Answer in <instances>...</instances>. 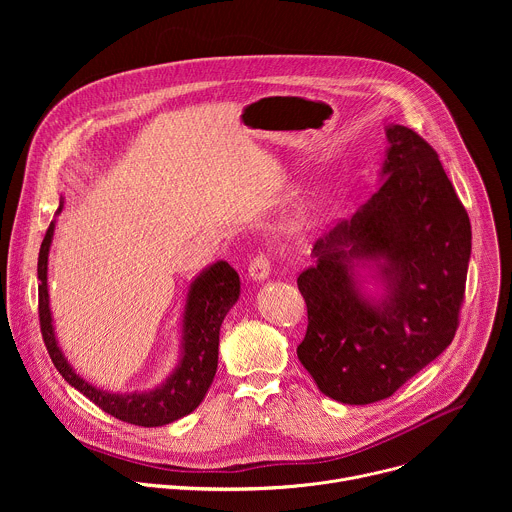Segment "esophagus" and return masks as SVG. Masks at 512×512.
Returning <instances> with one entry per match:
<instances>
[{"label": "esophagus", "mask_w": 512, "mask_h": 512, "mask_svg": "<svg viewBox=\"0 0 512 512\" xmlns=\"http://www.w3.org/2000/svg\"><path fill=\"white\" fill-rule=\"evenodd\" d=\"M271 273V257L267 253H257L251 261H249V275L255 281H263L267 279Z\"/></svg>", "instance_id": "34e87169"}]
</instances>
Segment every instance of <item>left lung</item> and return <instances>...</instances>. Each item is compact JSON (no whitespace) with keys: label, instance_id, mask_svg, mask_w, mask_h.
Here are the masks:
<instances>
[{"label":"left lung","instance_id":"left-lung-1","mask_svg":"<svg viewBox=\"0 0 512 512\" xmlns=\"http://www.w3.org/2000/svg\"><path fill=\"white\" fill-rule=\"evenodd\" d=\"M383 184L314 245L298 277L308 330L298 358L318 389L348 405L391 397L456 336L472 249L470 218L431 145L391 125ZM358 258L386 261V300L353 285Z\"/></svg>","mask_w":512,"mask_h":512}]
</instances>
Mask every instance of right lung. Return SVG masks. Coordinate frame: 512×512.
Returning <instances> with one entry per match:
<instances>
[{
	"instance_id": "1",
	"label": "right lung",
	"mask_w": 512,
	"mask_h": 512,
	"mask_svg": "<svg viewBox=\"0 0 512 512\" xmlns=\"http://www.w3.org/2000/svg\"><path fill=\"white\" fill-rule=\"evenodd\" d=\"M62 208V206H60ZM58 208V210H60ZM54 223H50L40 255H38V314H40V330L46 344V350L54 362L56 371L64 377L68 385L81 391L87 399H91L105 413L143 427H160L172 423L188 413H192L204 399L218 364V332L239 300L241 281L237 271L227 263L218 261L194 279L188 291V302L184 312V342H182V360L178 369L170 375V379L150 391V393H131V395H115L101 391L87 381H83L70 364L62 356L54 328L52 316L48 308V251L52 243Z\"/></svg>"
}]
</instances>
